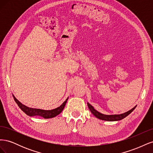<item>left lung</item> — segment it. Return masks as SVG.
Here are the masks:
<instances>
[{
	"instance_id": "obj_1",
	"label": "left lung",
	"mask_w": 153,
	"mask_h": 153,
	"mask_svg": "<svg viewBox=\"0 0 153 153\" xmlns=\"http://www.w3.org/2000/svg\"><path fill=\"white\" fill-rule=\"evenodd\" d=\"M87 105H88V107H89V110H91V113L93 114L94 116L96 117H97L99 119H101V120H103V121H120V120H121L124 118L126 117V116H128V115L131 114L133 111L134 110V109H135L136 108L135 106V107H133L132 109H131L130 110L128 111V112H125L124 114H118V115H105V114H101L99 112H98L96 110H95L93 106H92L91 104H89V103H87Z\"/></svg>"
}]
</instances>
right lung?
Listing matches in <instances>:
<instances>
[{"mask_svg":"<svg viewBox=\"0 0 153 153\" xmlns=\"http://www.w3.org/2000/svg\"><path fill=\"white\" fill-rule=\"evenodd\" d=\"M13 96L14 100L15 101V102L16 103L18 106H19V108L27 115H29V116H41V117H43L45 119L52 118L61 114L62 111L63 110L64 106H65L66 103L68 100V98L66 100V101H64L61 106H59V107L50 110H41V109L29 108L28 106L23 105L13 95Z\"/></svg>","mask_w":153,"mask_h":153,"instance_id":"right-lung-1","label":"right lung"}]
</instances>
